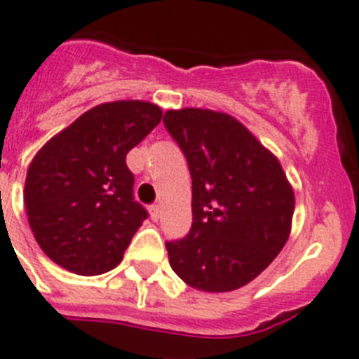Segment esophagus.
I'll return each mask as SVG.
<instances>
[{
	"label": "esophagus",
	"instance_id": "esophagus-1",
	"mask_svg": "<svg viewBox=\"0 0 359 359\" xmlns=\"http://www.w3.org/2000/svg\"><path fill=\"white\" fill-rule=\"evenodd\" d=\"M149 212H150V217H152L154 222H158L159 216H161V209H159V205H152V207L149 209Z\"/></svg>",
	"mask_w": 359,
	"mask_h": 359
}]
</instances>
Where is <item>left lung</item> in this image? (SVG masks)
I'll list each match as a JSON object with an SVG mask.
<instances>
[{
  "label": "left lung",
  "instance_id": "8db88e82",
  "mask_svg": "<svg viewBox=\"0 0 359 359\" xmlns=\"http://www.w3.org/2000/svg\"><path fill=\"white\" fill-rule=\"evenodd\" d=\"M163 123L192 177V226L168 241L170 267L203 292L250 283L292 229L294 191L280 159L241 121L210 109L167 110Z\"/></svg>",
  "mask_w": 359,
  "mask_h": 359
}]
</instances>
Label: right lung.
<instances>
[{"instance_id":"add662e5","label":"right lung","mask_w":359,"mask_h":359,"mask_svg":"<svg viewBox=\"0 0 359 359\" xmlns=\"http://www.w3.org/2000/svg\"><path fill=\"white\" fill-rule=\"evenodd\" d=\"M161 116L149 101L101 103L36 152L23 191L27 217L41 250L60 267L97 276L121 263L147 219L125 159Z\"/></svg>"}]
</instances>
